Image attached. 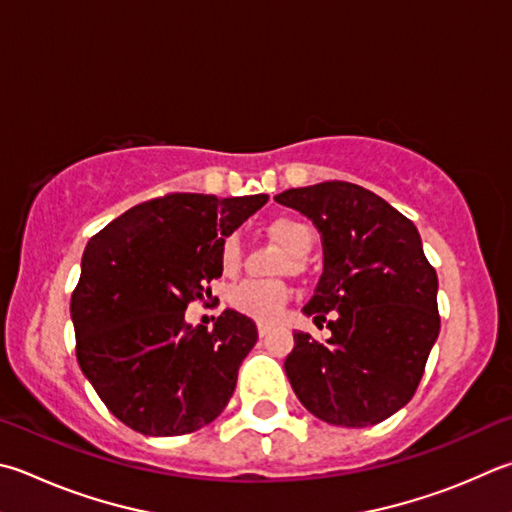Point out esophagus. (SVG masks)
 Returning a JSON list of instances; mask_svg holds the SVG:
<instances>
[{"mask_svg": "<svg viewBox=\"0 0 512 512\" xmlns=\"http://www.w3.org/2000/svg\"><path fill=\"white\" fill-rule=\"evenodd\" d=\"M257 333H259V338H264L271 333V327H268V324H257Z\"/></svg>", "mask_w": 512, "mask_h": 512, "instance_id": "1", "label": "esophagus"}]
</instances>
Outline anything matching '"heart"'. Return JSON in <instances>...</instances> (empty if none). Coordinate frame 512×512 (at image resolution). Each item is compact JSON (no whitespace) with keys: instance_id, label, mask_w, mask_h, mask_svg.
I'll list each match as a JSON object with an SVG mask.
<instances>
[{"instance_id":"heart-1","label":"heart","mask_w":512,"mask_h":512,"mask_svg":"<svg viewBox=\"0 0 512 512\" xmlns=\"http://www.w3.org/2000/svg\"><path fill=\"white\" fill-rule=\"evenodd\" d=\"M268 237L277 246H282L288 255L295 259H304L311 253L315 244L313 228L297 217H277L268 224ZM219 264L221 271L232 275L241 264V241L237 235H228L219 246ZM288 286L282 282H262L248 280L232 288L228 302L235 311L248 315L257 322H275L288 302Z\"/></svg>"}]
</instances>
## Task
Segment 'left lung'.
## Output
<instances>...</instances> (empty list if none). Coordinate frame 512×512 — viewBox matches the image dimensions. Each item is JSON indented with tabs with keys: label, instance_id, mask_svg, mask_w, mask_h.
<instances>
[{
	"label": "left lung",
	"instance_id": "obj_1",
	"mask_svg": "<svg viewBox=\"0 0 512 512\" xmlns=\"http://www.w3.org/2000/svg\"><path fill=\"white\" fill-rule=\"evenodd\" d=\"M322 235L324 273L304 306L329 320L331 338L295 331L284 360L300 403L320 421L367 427L412 401L439 338V280L416 226L378 194L347 181L291 188L275 197Z\"/></svg>",
	"mask_w": 512,
	"mask_h": 512
}]
</instances>
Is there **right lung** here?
<instances>
[{"label":"right lung","mask_w":512,"mask_h":512,"mask_svg":"<svg viewBox=\"0 0 512 512\" xmlns=\"http://www.w3.org/2000/svg\"><path fill=\"white\" fill-rule=\"evenodd\" d=\"M268 201L176 192L138 203L89 239L71 295L76 356L107 410L145 436H179L224 412L255 322L232 309L192 327L185 309L221 277L219 246Z\"/></svg>","instance_id":"obj_1"}]
</instances>
